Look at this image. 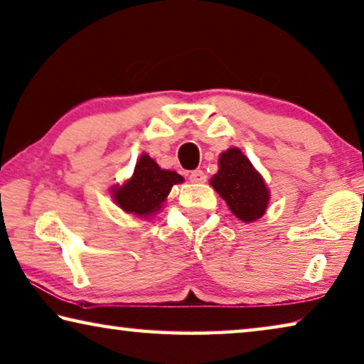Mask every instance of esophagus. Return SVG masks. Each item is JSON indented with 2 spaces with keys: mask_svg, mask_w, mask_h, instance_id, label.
<instances>
[{
  "mask_svg": "<svg viewBox=\"0 0 364 364\" xmlns=\"http://www.w3.org/2000/svg\"><path fill=\"white\" fill-rule=\"evenodd\" d=\"M207 176L203 170H194L189 173V181L191 183H205Z\"/></svg>",
  "mask_w": 364,
  "mask_h": 364,
  "instance_id": "esophagus-1",
  "label": "esophagus"
}]
</instances>
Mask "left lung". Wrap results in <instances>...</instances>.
Returning a JSON list of instances; mask_svg holds the SVG:
<instances>
[{
    "label": "left lung",
    "instance_id": "left-lung-1",
    "mask_svg": "<svg viewBox=\"0 0 364 364\" xmlns=\"http://www.w3.org/2000/svg\"><path fill=\"white\" fill-rule=\"evenodd\" d=\"M209 183L241 222H256L267 210V183L238 147H230L218 155V171Z\"/></svg>",
    "mask_w": 364,
    "mask_h": 364
}]
</instances>
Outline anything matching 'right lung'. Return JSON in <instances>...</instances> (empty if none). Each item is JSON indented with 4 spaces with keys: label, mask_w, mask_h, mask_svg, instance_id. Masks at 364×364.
Listing matches in <instances>:
<instances>
[{
    "label": "right lung",
    "mask_w": 364,
    "mask_h": 364,
    "mask_svg": "<svg viewBox=\"0 0 364 364\" xmlns=\"http://www.w3.org/2000/svg\"><path fill=\"white\" fill-rule=\"evenodd\" d=\"M183 181L181 175L160 168L157 161L144 152L128 180L112 188V198L123 212L151 220L166 203L171 188Z\"/></svg>",
    "instance_id": "right-lung-1"
}]
</instances>
